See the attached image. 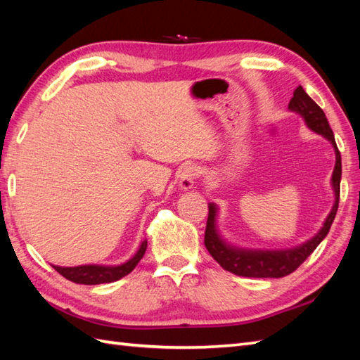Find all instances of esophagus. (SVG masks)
Returning a JSON list of instances; mask_svg holds the SVG:
<instances>
[{"label": "esophagus", "instance_id": "1", "mask_svg": "<svg viewBox=\"0 0 360 360\" xmlns=\"http://www.w3.org/2000/svg\"><path fill=\"white\" fill-rule=\"evenodd\" d=\"M200 176H201L200 167H196V165L184 167L179 174V187L182 190H190L195 186V182L198 178H200Z\"/></svg>", "mask_w": 360, "mask_h": 360}]
</instances>
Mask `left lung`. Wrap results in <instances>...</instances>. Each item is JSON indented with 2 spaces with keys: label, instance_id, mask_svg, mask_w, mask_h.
Segmentation results:
<instances>
[{
  "label": "left lung",
  "instance_id": "obj_1",
  "mask_svg": "<svg viewBox=\"0 0 360 360\" xmlns=\"http://www.w3.org/2000/svg\"><path fill=\"white\" fill-rule=\"evenodd\" d=\"M289 110L303 116L307 125L319 134L325 136L328 141L333 143L335 150V167L333 172V187L335 193V202L333 210L328 215L323 227L320 232L311 238L303 246L288 250H244V249H233L219 238L217 232V207L213 204H209V218L207 226H205L204 233V244L207 248L209 254L215 258V262L219 263L223 269L232 272L240 277H252V278H280L292 274L304 259H307L312 252L316 250L325 236L331 229L333 221L335 218L339 207V196H340V178H342V159L340 151L335 145V139L333 129L328 124L323 110L312 101V98L304 93L302 86H297L294 91V97L289 102Z\"/></svg>",
  "mask_w": 360,
  "mask_h": 360
}]
</instances>
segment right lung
<instances>
[{
    "label": "right lung",
    "mask_w": 360,
    "mask_h": 360,
    "mask_svg": "<svg viewBox=\"0 0 360 360\" xmlns=\"http://www.w3.org/2000/svg\"><path fill=\"white\" fill-rule=\"evenodd\" d=\"M145 250H147V241H142L139 250L136 252V255L120 266L110 267V266L85 264V266H75V267H60V266H52V267L60 275H63L66 280L79 283V285H102V283L116 281L131 272L137 266V263L142 259Z\"/></svg>",
    "instance_id": "add662e5"
}]
</instances>
